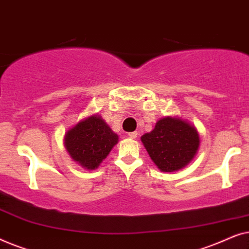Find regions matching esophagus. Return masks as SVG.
<instances>
[{
	"label": "esophagus",
	"instance_id": "1",
	"mask_svg": "<svg viewBox=\"0 0 249 249\" xmlns=\"http://www.w3.org/2000/svg\"><path fill=\"white\" fill-rule=\"evenodd\" d=\"M128 136H129V137H130V138L135 139V138H137V136H138V132H137V131H132V132H129Z\"/></svg>",
	"mask_w": 249,
	"mask_h": 249
}]
</instances>
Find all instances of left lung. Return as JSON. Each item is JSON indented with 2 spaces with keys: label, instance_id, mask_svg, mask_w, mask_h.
I'll return each mask as SVG.
<instances>
[{
  "label": "left lung",
  "instance_id": "1",
  "mask_svg": "<svg viewBox=\"0 0 249 249\" xmlns=\"http://www.w3.org/2000/svg\"><path fill=\"white\" fill-rule=\"evenodd\" d=\"M142 142L153 162L163 172H173L192 161L199 146L196 129L181 119L163 118Z\"/></svg>",
  "mask_w": 249,
  "mask_h": 249
}]
</instances>
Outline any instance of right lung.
<instances>
[{
    "label": "right lung",
    "mask_w": 249,
    "mask_h": 249,
    "mask_svg": "<svg viewBox=\"0 0 249 249\" xmlns=\"http://www.w3.org/2000/svg\"><path fill=\"white\" fill-rule=\"evenodd\" d=\"M117 142L118 135L96 115L74 125L64 138L71 158L88 170L96 169Z\"/></svg>",
    "instance_id": "1"
}]
</instances>
